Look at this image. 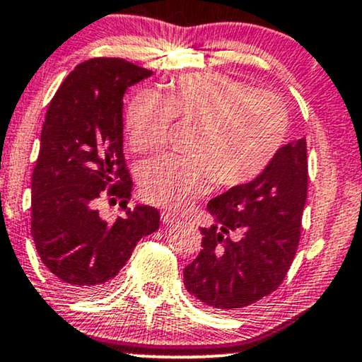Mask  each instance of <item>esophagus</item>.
I'll return each instance as SVG.
<instances>
[{"label": "esophagus", "mask_w": 362, "mask_h": 362, "mask_svg": "<svg viewBox=\"0 0 362 362\" xmlns=\"http://www.w3.org/2000/svg\"><path fill=\"white\" fill-rule=\"evenodd\" d=\"M161 221H163V225H173V223H177L178 218L172 213H161Z\"/></svg>", "instance_id": "1"}]
</instances>
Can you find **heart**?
Masks as SVG:
<instances>
[{
    "label": "heart",
    "mask_w": 362,
    "mask_h": 362,
    "mask_svg": "<svg viewBox=\"0 0 362 362\" xmlns=\"http://www.w3.org/2000/svg\"><path fill=\"white\" fill-rule=\"evenodd\" d=\"M173 118L196 125L190 154L161 156L144 163L139 173L142 197L180 209L220 187L252 182L272 165L288 132V113L275 94L220 74L178 78L163 94L142 90L129 106L127 134L137 153L158 149Z\"/></svg>",
    "instance_id": "b5f03b06"
}]
</instances>
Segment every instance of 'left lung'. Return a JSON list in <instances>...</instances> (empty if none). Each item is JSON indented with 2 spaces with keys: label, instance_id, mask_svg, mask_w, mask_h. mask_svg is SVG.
<instances>
[{
  "label": "left lung",
  "instance_id": "8db88e82",
  "mask_svg": "<svg viewBox=\"0 0 362 362\" xmlns=\"http://www.w3.org/2000/svg\"><path fill=\"white\" fill-rule=\"evenodd\" d=\"M308 197L305 139L281 146L252 182L208 202L211 228H201V252L184 268V285L206 308L235 311L275 292L300 239Z\"/></svg>",
  "mask_w": 362,
  "mask_h": 362
}]
</instances>
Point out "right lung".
Instances as JSON below:
<instances>
[{"instance_id":"1","label":"right lung","mask_w":362,"mask_h":362,"mask_svg":"<svg viewBox=\"0 0 362 362\" xmlns=\"http://www.w3.org/2000/svg\"><path fill=\"white\" fill-rule=\"evenodd\" d=\"M151 75L120 58L87 59L49 103L33 173V239L66 292L110 288L137 242L160 228L153 206L127 208L132 180L123 158V96ZM103 195L121 199L123 217L100 218Z\"/></svg>"}]
</instances>
